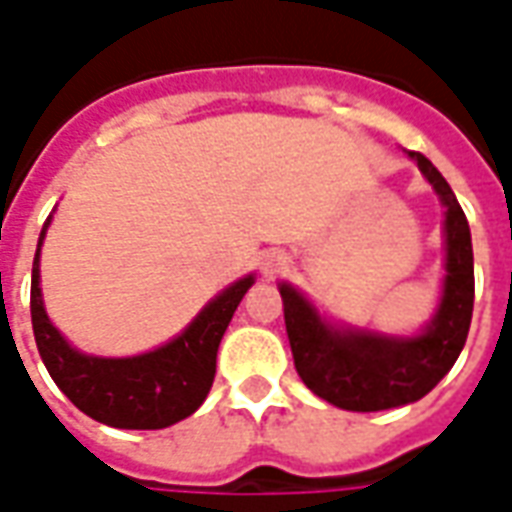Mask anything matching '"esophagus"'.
Listing matches in <instances>:
<instances>
[{"label":"esophagus","instance_id":"esophagus-1","mask_svg":"<svg viewBox=\"0 0 512 512\" xmlns=\"http://www.w3.org/2000/svg\"><path fill=\"white\" fill-rule=\"evenodd\" d=\"M282 268H285V260H282L279 255H271L263 260V271H266V277H274V274H279Z\"/></svg>","mask_w":512,"mask_h":512}]
</instances>
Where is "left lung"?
<instances>
[{"instance_id":"obj_1","label":"left lung","mask_w":512,"mask_h":512,"mask_svg":"<svg viewBox=\"0 0 512 512\" xmlns=\"http://www.w3.org/2000/svg\"><path fill=\"white\" fill-rule=\"evenodd\" d=\"M447 208V279L439 312L419 337L395 340L373 332L334 329L310 301L282 285L285 329L304 384L345 411H384L425 397L461 354L474 307V257L469 222L450 183L422 153H411Z\"/></svg>"}]
</instances>
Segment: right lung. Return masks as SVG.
Wrapping results in <instances>:
<instances>
[{"label": "right lung", "instance_id": "add662e5", "mask_svg": "<svg viewBox=\"0 0 512 512\" xmlns=\"http://www.w3.org/2000/svg\"><path fill=\"white\" fill-rule=\"evenodd\" d=\"M43 235L46 227L40 241ZM38 255L32 263L29 296L32 332L49 376L73 406L104 425L128 430L167 428L202 406L216 376V351L227 323L255 279L244 277L230 285L172 343L131 359H101L79 354L51 326L40 299Z\"/></svg>", "mask_w": 512, "mask_h": 512}]
</instances>
